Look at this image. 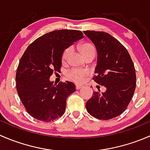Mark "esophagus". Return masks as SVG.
Returning a JSON list of instances; mask_svg holds the SVG:
<instances>
[{"label":"esophagus","instance_id":"34e87169","mask_svg":"<svg viewBox=\"0 0 150 150\" xmlns=\"http://www.w3.org/2000/svg\"><path fill=\"white\" fill-rule=\"evenodd\" d=\"M81 88H83V86H81V85H79V84L75 85V88H76V90H80Z\"/></svg>","mask_w":150,"mask_h":150}]
</instances>
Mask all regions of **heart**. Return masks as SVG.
<instances>
[{"label": "heart", "instance_id": "heart-1", "mask_svg": "<svg viewBox=\"0 0 150 150\" xmlns=\"http://www.w3.org/2000/svg\"><path fill=\"white\" fill-rule=\"evenodd\" d=\"M81 53L84 56L85 58L89 56L96 55V48L93 45L89 43H83L81 44L79 47ZM72 53V47H67L64 50L62 55V61L63 63H66L69 59V57ZM89 72L86 69H80L77 68H72L67 70L66 72V77L68 80L77 83H81L84 81L85 78L88 75Z\"/></svg>", "mask_w": 150, "mask_h": 150}]
</instances>
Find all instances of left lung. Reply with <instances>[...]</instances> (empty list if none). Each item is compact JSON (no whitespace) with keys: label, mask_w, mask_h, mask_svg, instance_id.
Masks as SVG:
<instances>
[{"label":"left lung","mask_w":150,"mask_h":150,"mask_svg":"<svg viewBox=\"0 0 150 150\" xmlns=\"http://www.w3.org/2000/svg\"><path fill=\"white\" fill-rule=\"evenodd\" d=\"M97 50V64L93 80L106 88L94 91L86 102L88 112L99 120H110L127 109L136 88V72L129 53L107 33L83 32Z\"/></svg>","instance_id":"obj_1"}]
</instances>
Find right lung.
I'll return each instance as SVG.
<instances>
[{
  "instance_id": "obj_1",
  "label": "right lung",
  "mask_w": 150,
  "mask_h": 150,
  "mask_svg": "<svg viewBox=\"0 0 150 150\" xmlns=\"http://www.w3.org/2000/svg\"><path fill=\"white\" fill-rule=\"evenodd\" d=\"M83 33L75 30H59L40 36L25 50L16 73V87L21 102L34 118L54 121L64 114L68 96L75 91L72 82L49 81L62 67L64 50L78 40Z\"/></svg>"
}]
</instances>
